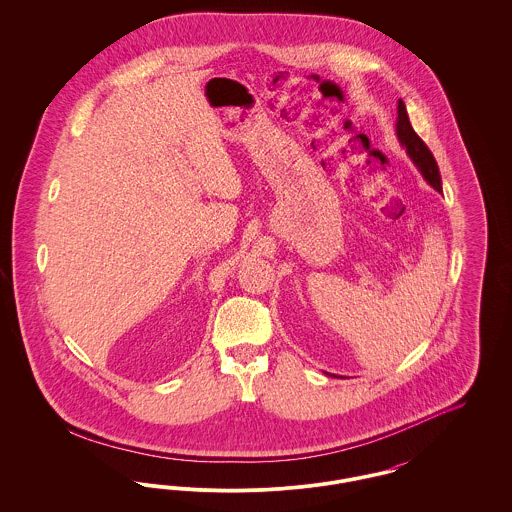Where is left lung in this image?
Returning <instances> with one entry per match:
<instances>
[{
  "label": "left lung",
  "instance_id": "1",
  "mask_svg": "<svg viewBox=\"0 0 512 512\" xmlns=\"http://www.w3.org/2000/svg\"><path fill=\"white\" fill-rule=\"evenodd\" d=\"M395 130H397V138H399L401 146L407 149L409 157L413 159V163L418 167V171L422 172L424 180L434 190L441 192V176H439L438 163H436L432 151L420 140V136L414 132L411 121H409V115H407V107H405V103L401 99H399V105H397V124H395Z\"/></svg>",
  "mask_w": 512,
  "mask_h": 512
}]
</instances>
